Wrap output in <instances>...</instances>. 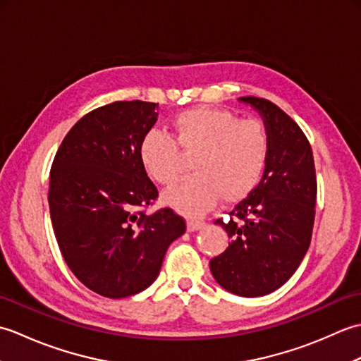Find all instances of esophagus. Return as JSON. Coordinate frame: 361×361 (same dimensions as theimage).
<instances>
[{
	"instance_id": "34e87169",
	"label": "esophagus",
	"mask_w": 361,
	"mask_h": 361,
	"mask_svg": "<svg viewBox=\"0 0 361 361\" xmlns=\"http://www.w3.org/2000/svg\"><path fill=\"white\" fill-rule=\"evenodd\" d=\"M204 225H206V224H204L203 220H194V219H190V220H188V231H189V233L198 231V229H202Z\"/></svg>"
}]
</instances>
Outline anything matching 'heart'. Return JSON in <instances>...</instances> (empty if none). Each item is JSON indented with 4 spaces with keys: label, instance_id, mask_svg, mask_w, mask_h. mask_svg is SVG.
<instances>
[{
    "label": "heart",
    "instance_id": "b5f03b06",
    "mask_svg": "<svg viewBox=\"0 0 361 361\" xmlns=\"http://www.w3.org/2000/svg\"><path fill=\"white\" fill-rule=\"evenodd\" d=\"M173 137L149 130L137 145L142 167L161 185L181 173L183 158L194 155V175L164 192V202L186 216H200L216 204L239 202L255 190L270 155V136L264 124L240 119L235 113L197 106L176 114Z\"/></svg>",
    "mask_w": 361,
    "mask_h": 361
}]
</instances>
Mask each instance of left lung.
<instances>
[{
	"instance_id": "left-lung-1",
	"label": "left lung",
	"mask_w": 361,
	"mask_h": 361,
	"mask_svg": "<svg viewBox=\"0 0 361 361\" xmlns=\"http://www.w3.org/2000/svg\"><path fill=\"white\" fill-rule=\"evenodd\" d=\"M239 101L264 119L270 155L255 190L229 212V220H216L231 243L211 259L209 268L225 290L256 298L282 287L309 250L317 175L307 137L287 113L267 99L247 96Z\"/></svg>"
}]
</instances>
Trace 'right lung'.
I'll return each mask as SVG.
<instances>
[{"label":"right lung","mask_w":361,"mask_h":361,"mask_svg":"<svg viewBox=\"0 0 361 361\" xmlns=\"http://www.w3.org/2000/svg\"><path fill=\"white\" fill-rule=\"evenodd\" d=\"M158 104L118 101L75 122L54 158L49 212L66 265L105 298L140 293L158 278L166 251L186 224L171 208L147 216L158 197L137 145Z\"/></svg>","instance_id":"1"}]
</instances>
